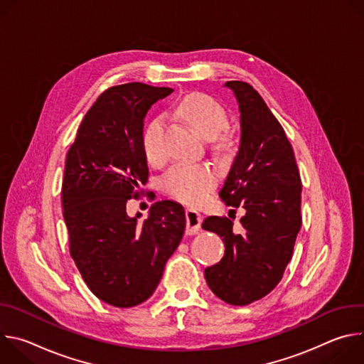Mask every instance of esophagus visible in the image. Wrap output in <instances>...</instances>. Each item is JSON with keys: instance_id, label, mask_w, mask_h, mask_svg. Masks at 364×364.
I'll list each match as a JSON object with an SVG mask.
<instances>
[{"instance_id": "esophagus-1", "label": "esophagus", "mask_w": 364, "mask_h": 364, "mask_svg": "<svg viewBox=\"0 0 364 364\" xmlns=\"http://www.w3.org/2000/svg\"><path fill=\"white\" fill-rule=\"evenodd\" d=\"M186 220H187V228H186V233L187 235H196L198 233L200 228H201V222L203 218L197 210L193 209H187L186 210Z\"/></svg>"}]
</instances>
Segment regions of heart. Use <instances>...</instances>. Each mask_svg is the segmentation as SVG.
<instances>
[{"instance_id": "b5f03b06", "label": "heart", "mask_w": 364, "mask_h": 364, "mask_svg": "<svg viewBox=\"0 0 364 364\" xmlns=\"http://www.w3.org/2000/svg\"><path fill=\"white\" fill-rule=\"evenodd\" d=\"M176 112L203 138L212 139L218 154L226 155L233 148V136L226 129L229 115L220 102L205 93L186 95ZM141 148L149 164H159L164 159V121L155 118L141 135ZM219 174L209 166L177 164L161 178V190L176 200L187 204H198L218 186Z\"/></svg>"}]
</instances>
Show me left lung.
I'll return each instance as SVG.
<instances>
[{"label":"left lung","instance_id":"8db88e82","mask_svg":"<svg viewBox=\"0 0 364 364\" xmlns=\"http://www.w3.org/2000/svg\"><path fill=\"white\" fill-rule=\"evenodd\" d=\"M240 111V145L220 198L242 205V233L228 218L210 216L203 229L225 242L222 261L204 269L207 285L230 305L268 295L282 279L301 229V177L291 142L265 100L249 83L226 82Z\"/></svg>","mask_w":364,"mask_h":364}]
</instances>
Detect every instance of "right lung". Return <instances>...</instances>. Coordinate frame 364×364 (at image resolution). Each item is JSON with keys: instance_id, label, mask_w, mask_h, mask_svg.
<instances>
[{"instance_id": "obj_1", "label": "right lung", "mask_w": 364, "mask_h": 364, "mask_svg": "<svg viewBox=\"0 0 364 364\" xmlns=\"http://www.w3.org/2000/svg\"><path fill=\"white\" fill-rule=\"evenodd\" d=\"M171 92L139 82L107 89L85 115L66 155L62 205L70 256L89 289L118 308L135 306L154 294L186 229L183 205L171 200L154 203L141 223L139 213H127V201L139 196L148 180L144 118Z\"/></svg>"}]
</instances>
